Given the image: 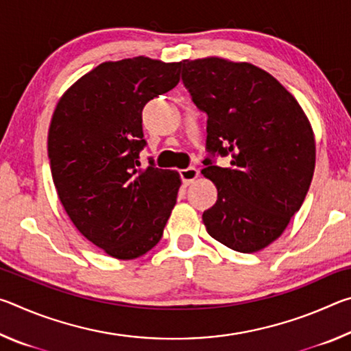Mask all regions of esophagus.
I'll return each instance as SVG.
<instances>
[{"instance_id":"1","label":"esophagus","mask_w":351,"mask_h":351,"mask_svg":"<svg viewBox=\"0 0 351 351\" xmlns=\"http://www.w3.org/2000/svg\"><path fill=\"white\" fill-rule=\"evenodd\" d=\"M180 175H181L182 182L186 184V186H189V184H192L199 176V171L195 167H187V169H182L180 171Z\"/></svg>"}]
</instances>
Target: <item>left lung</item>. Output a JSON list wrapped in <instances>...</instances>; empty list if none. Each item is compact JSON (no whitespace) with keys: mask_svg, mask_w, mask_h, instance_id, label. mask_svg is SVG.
I'll list each match as a JSON object with an SVG mask.
<instances>
[{"mask_svg":"<svg viewBox=\"0 0 351 351\" xmlns=\"http://www.w3.org/2000/svg\"><path fill=\"white\" fill-rule=\"evenodd\" d=\"M182 83L207 114L204 169L218 199L204 210L210 237L251 254L271 245L310 189L316 145L297 100L251 63L209 57L182 60ZM231 164L219 168L216 156Z\"/></svg>","mask_w":351,"mask_h":351,"instance_id":"8db88e82","label":"left lung"}]
</instances>
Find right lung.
I'll return each mask as SVG.
<instances>
[{
    "instance_id": "right-lung-1",
    "label": "right lung",
    "mask_w": 351,
    "mask_h": 351,
    "mask_svg": "<svg viewBox=\"0 0 351 351\" xmlns=\"http://www.w3.org/2000/svg\"><path fill=\"white\" fill-rule=\"evenodd\" d=\"M180 82V63L105 62L57 104L47 156L58 198L83 237L121 260L161 240L181 186L176 170L141 169L142 110Z\"/></svg>"
}]
</instances>
